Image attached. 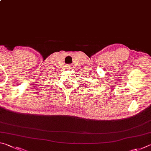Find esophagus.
I'll list each match as a JSON object with an SVG mask.
<instances>
[{
    "label": "esophagus",
    "mask_w": 151,
    "mask_h": 151,
    "mask_svg": "<svg viewBox=\"0 0 151 151\" xmlns=\"http://www.w3.org/2000/svg\"><path fill=\"white\" fill-rule=\"evenodd\" d=\"M66 68H67V69H68V70H70V69L71 68L70 65H67V66H66Z\"/></svg>",
    "instance_id": "obj_1"
}]
</instances>
